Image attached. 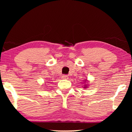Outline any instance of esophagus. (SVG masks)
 <instances>
[{
  "label": "esophagus",
  "mask_w": 132,
  "mask_h": 132,
  "mask_svg": "<svg viewBox=\"0 0 132 132\" xmlns=\"http://www.w3.org/2000/svg\"><path fill=\"white\" fill-rule=\"evenodd\" d=\"M62 78L63 79H68V77L67 75H63L62 76Z\"/></svg>",
  "instance_id": "obj_1"
}]
</instances>
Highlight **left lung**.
Returning <instances> with one entry per match:
<instances>
[{"mask_svg": "<svg viewBox=\"0 0 132 132\" xmlns=\"http://www.w3.org/2000/svg\"><path fill=\"white\" fill-rule=\"evenodd\" d=\"M86 87H87V85H84V88H86Z\"/></svg>", "mask_w": 132, "mask_h": 132, "instance_id": "left-lung-1", "label": "left lung"}]
</instances>
